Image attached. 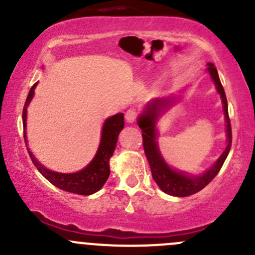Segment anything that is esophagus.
Segmentation results:
<instances>
[{"instance_id":"esophagus-1","label":"esophagus","mask_w":255,"mask_h":255,"mask_svg":"<svg viewBox=\"0 0 255 255\" xmlns=\"http://www.w3.org/2000/svg\"><path fill=\"white\" fill-rule=\"evenodd\" d=\"M135 118H137V111H135V110L130 109L126 112V121H127L128 123H133L135 121Z\"/></svg>"}]
</instances>
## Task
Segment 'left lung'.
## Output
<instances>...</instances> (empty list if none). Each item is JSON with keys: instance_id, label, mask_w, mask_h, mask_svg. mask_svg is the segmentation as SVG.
<instances>
[{"instance_id": "1", "label": "left lung", "mask_w": 255, "mask_h": 255, "mask_svg": "<svg viewBox=\"0 0 255 255\" xmlns=\"http://www.w3.org/2000/svg\"><path fill=\"white\" fill-rule=\"evenodd\" d=\"M206 70L210 74L211 79H212L213 84L216 86V90H217L221 100H222V107L226 121V140H227V145H226L225 150L222 151L220 158L212 164L210 169L205 170L202 174H199V175H191L186 171H180L171 168L161 155L158 142H156V138H158L156 122L166 110L170 109L173 105H175L179 101L180 96H168L151 100L149 104H146L143 112L140 113L137 120L138 126H139L143 132L144 153H145L148 163L150 165L151 176H153L156 185L160 187L161 191L171 195V196L185 197L201 191L206 185L212 181L213 177L217 175L218 171L221 170L228 153H230L231 145H232V128H231V121L230 116H228V105L225 90H223L222 84H221L220 78H218L216 66L212 63H207Z\"/></svg>"}]
</instances>
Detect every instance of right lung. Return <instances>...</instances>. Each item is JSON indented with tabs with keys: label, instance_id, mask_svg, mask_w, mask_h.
I'll return each mask as SVG.
<instances>
[{
	"label": "right lung",
	"instance_id": "add662e5",
	"mask_svg": "<svg viewBox=\"0 0 255 255\" xmlns=\"http://www.w3.org/2000/svg\"><path fill=\"white\" fill-rule=\"evenodd\" d=\"M38 82H35L28 94L27 100H25L24 107H23V133H24V142L27 145L28 153H29L30 159L35 168L38 169L40 174L48 180L54 186L59 187L64 191L71 192V194L78 195H92L99 191L105 182L107 181L110 176V159L113 155V151L117 144L118 134L125 127V117L123 113H117V115L109 117L104 122L101 130V140H100L99 149L95 154L94 159L85 166L82 170L76 171V173H58L50 169L45 168L43 164L37 160L30 149L28 148L27 143V109L34 96V90L37 87Z\"/></svg>",
	"mask_w": 255,
	"mask_h": 255
}]
</instances>
